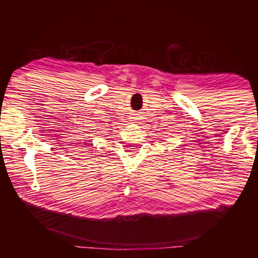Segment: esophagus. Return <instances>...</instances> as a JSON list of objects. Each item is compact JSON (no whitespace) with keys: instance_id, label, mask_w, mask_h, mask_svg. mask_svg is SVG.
I'll use <instances>...</instances> for the list:
<instances>
[{"instance_id":"esophagus-1","label":"esophagus","mask_w":258,"mask_h":258,"mask_svg":"<svg viewBox=\"0 0 258 258\" xmlns=\"http://www.w3.org/2000/svg\"><path fill=\"white\" fill-rule=\"evenodd\" d=\"M134 115H137V114H134ZM134 118H135V119H137V117H136V116H135V117H134ZM136 123H137V121H136Z\"/></svg>"}]
</instances>
